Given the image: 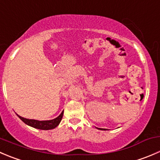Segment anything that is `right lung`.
<instances>
[{"label":"right lung","instance_id":"add662e5","mask_svg":"<svg viewBox=\"0 0 160 160\" xmlns=\"http://www.w3.org/2000/svg\"><path fill=\"white\" fill-rule=\"evenodd\" d=\"M63 112H62L61 114L56 117L55 119H51V120H42V121H40V120H36V119H26L24 117H22V116H17L19 117V119H21L22 121L24 122L26 124L29 125V126L32 127V128H37V129L40 130H44V131H47V130H52L54 128H56L58 124L60 123L62 120V118L63 116Z\"/></svg>","mask_w":160,"mask_h":160}]
</instances>
